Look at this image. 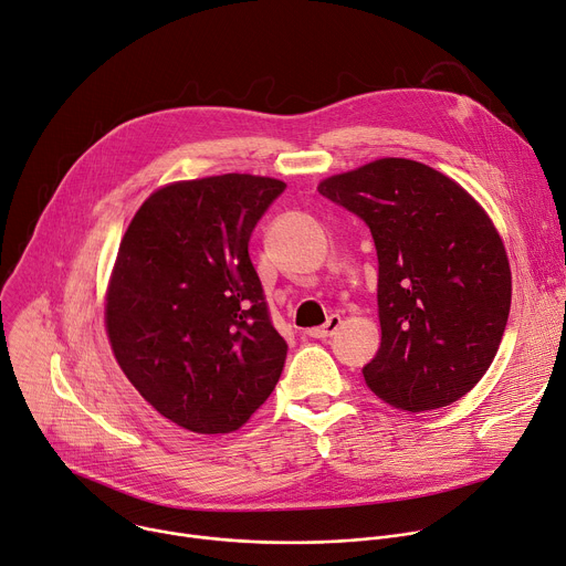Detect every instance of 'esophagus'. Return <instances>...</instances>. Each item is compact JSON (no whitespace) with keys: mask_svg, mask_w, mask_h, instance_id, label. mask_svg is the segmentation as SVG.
Segmentation results:
<instances>
[{"mask_svg":"<svg viewBox=\"0 0 566 566\" xmlns=\"http://www.w3.org/2000/svg\"><path fill=\"white\" fill-rule=\"evenodd\" d=\"M339 324H342V317H339V315H331V317L326 319V324H324V326H319V328H311V331H308V335H311V337H315V339H328V337L339 328Z\"/></svg>","mask_w":566,"mask_h":566,"instance_id":"1","label":"esophagus"}]
</instances>
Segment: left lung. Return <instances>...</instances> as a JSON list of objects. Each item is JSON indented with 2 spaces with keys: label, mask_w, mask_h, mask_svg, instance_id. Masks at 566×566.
Here are the masks:
<instances>
[{
  "label": "left lung",
  "mask_w": 566,
  "mask_h": 566,
  "mask_svg": "<svg viewBox=\"0 0 566 566\" xmlns=\"http://www.w3.org/2000/svg\"><path fill=\"white\" fill-rule=\"evenodd\" d=\"M358 214L378 255L380 349L363 367L385 403L451 406L490 369L510 315L503 242L469 192L438 169L380 158L319 184Z\"/></svg>",
  "instance_id": "obj_1"
}]
</instances>
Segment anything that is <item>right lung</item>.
I'll return each mask as SVG.
<instances>
[{
	"label": "right lung",
	"instance_id": "obj_1",
	"mask_svg": "<svg viewBox=\"0 0 566 566\" xmlns=\"http://www.w3.org/2000/svg\"><path fill=\"white\" fill-rule=\"evenodd\" d=\"M285 184L222 174L156 190L128 224L106 296L113 354L177 426L238 430L281 378L287 342L249 258Z\"/></svg>",
	"mask_w": 566,
	"mask_h": 566
}]
</instances>
